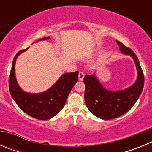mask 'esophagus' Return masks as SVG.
Here are the masks:
<instances>
[{"instance_id": "1", "label": "esophagus", "mask_w": 152, "mask_h": 152, "mask_svg": "<svg viewBox=\"0 0 152 152\" xmlns=\"http://www.w3.org/2000/svg\"><path fill=\"white\" fill-rule=\"evenodd\" d=\"M84 77V73L82 72H80L78 74V78L80 80H83Z\"/></svg>"}]
</instances>
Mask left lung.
Segmentation results:
<instances>
[{"mask_svg":"<svg viewBox=\"0 0 152 152\" xmlns=\"http://www.w3.org/2000/svg\"><path fill=\"white\" fill-rule=\"evenodd\" d=\"M120 52L133 58L138 77L131 87L125 90L111 91L106 89L94 75L84 76V100L87 107L96 117L112 119L121 116L133 107L144 87V75L136 55L129 48L116 41Z\"/></svg>","mask_w":152,"mask_h":152,"instance_id":"left-lung-1","label":"left lung"}]
</instances>
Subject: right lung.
<instances>
[{"mask_svg": "<svg viewBox=\"0 0 152 152\" xmlns=\"http://www.w3.org/2000/svg\"><path fill=\"white\" fill-rule=\"evenodd\" d=\"M50 36L40 40H48ZM26 49L18 52L13 61L9 77V91L18 107L29 116L41 120L54 117L66 103L70 92L78 80V72L65 73L55 84L45 92L30 94L23 91L18 85L15 76V64L17 57Z\"/></svg>", "mask_w": 152, "mask_h": 152, "instance_id": "1", "label": "right lung"}]
</instances>
